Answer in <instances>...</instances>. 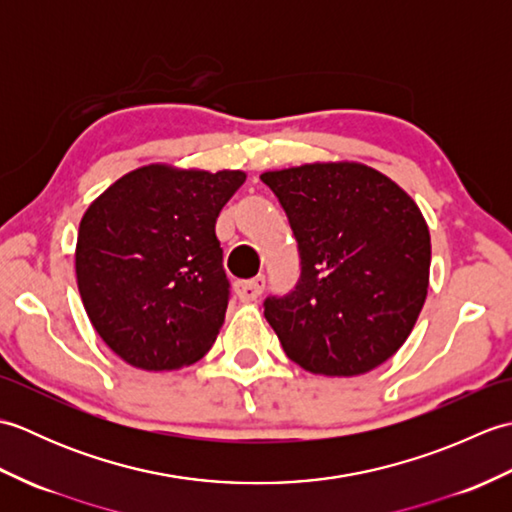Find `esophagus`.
Instances as JSON below:
<instances>
[{
  "mask_svg": "<svg viewBox=\"0 0 512 512\" xmlns=\"http://www.w3.org/2000/svg\"><path fill=\"white\" fill-rule=\"evenodd\" d=\"M264 286H266V279L262 275L248 281H237L235 295L239 297V301H255L264 292Z\"/></svg>",
  "mask_w": 512,
  "mask_h": 512,
  "instance_id": "obj_1",
  "label": "esophagus"
}]
</instances>
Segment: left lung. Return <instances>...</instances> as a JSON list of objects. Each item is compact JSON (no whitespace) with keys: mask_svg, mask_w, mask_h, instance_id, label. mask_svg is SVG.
Segmentation results:
<instances>
[{"mask_svg":"<svg viewBox=\"0 0 512 512\" xmlns=\"http://www.w3.org/2000/svg\"><path fill=\"white\" fill-rule=\"evenodd\" d=\"M297 239L295 290L264 301L290 361L312 374L372 372L407 341L427 299L431 237L409 195L358 162L262 173Z\"/></svg>","mask_w":512,"mask_h":512,"instance_id":"1","label":"left lung"}]
</instances>
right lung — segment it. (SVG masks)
<instances>
[{"instance_id":"1","label":"right lung","mask_w":512,"mask_h":512,"mask_svg":"<svg viewBox=\"0 0 512 512\" xmlns=\"http://www.w3.org/2000/svg\"><path fill=\"white\" fill-rule=\"evenodd\" d=\"M244 171L147 165L85 211L76 284L101 339L147 372L191 365L211 350L231 295L215 222Z\"/></svg>"}]
</instances>
